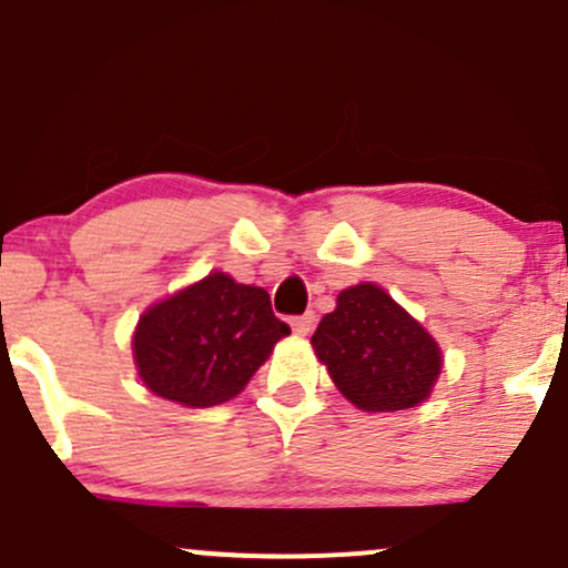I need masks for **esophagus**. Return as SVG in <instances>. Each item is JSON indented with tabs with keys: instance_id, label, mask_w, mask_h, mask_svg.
Instances as JSON below:
<instances>
[{
	"instance_id": "34e87169",
	"label": "esophagus",
	"mask_w": 568,
	"mask_h": 568,
	"mask_svg": "<svg viewBox=\"0 0 568 568\" xmlns=\"http://www.w3.org/2000/svg\"><path fill=\"white\" fill-rule=\"evenodd\" d=\"M315 326V315L307 313V315H300V318L291 321V329H294L296 337H307L310 332H313Z\"/></svg>"
}]
</instances>
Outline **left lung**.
<instances>
[{"instance_id":"obj_1","label":"left lung","mask_w":568,"mask_h":568,"mask_svg":"<svg viewBox=\"0 0 568 568\" xmlns=\"http://www.w3.org/2000/svg\"><path fill=\"white\" fill-rule=\"evenodd\" d=\"M310 343L339 394L364 414L416 408L444 367L433 334L375 283L339 291Z\"/></svg>"}]
</instances>
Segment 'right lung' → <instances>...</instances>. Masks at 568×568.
<instances>
[{"label":"right lung","instance_id":"obj_1","mask_svg":"<svg viewBox=\"0 0 568 568\" xmlns=\"http://www.w3.org/2000/svg\"><path fill=\"white\" fill-rule=\"evenodd\" d=\"M288 334L264 288L209 272L143 310L133 332V362L143 386L158 397L212 408L234 399Z\"/></svg>","mask_w":568,"mask_h":568}]
</instances>
